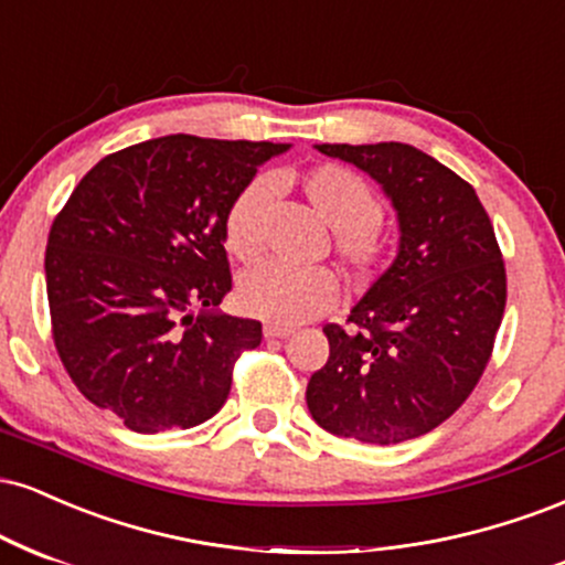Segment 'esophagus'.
<instances>
[{
  "label": "esophagus",
  "mask_w": 565,
  "mask_h": 565,
  "mask_svg": "<svg viewBox=\"0 0 565 565\" xmlns=\"http://www.w3.org/2000/svg\"><path fill=\"white\" fill-rule=\"evenodd\" d=\"M290 333H294V328H288V324H277V322L264 324V338H285Z\"/></svg>",
  "instance_id": "obj_1"
}]
</instances>
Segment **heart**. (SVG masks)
Returning <instances> with one entry per match:
<instances>
[{"instance_id": "1", "label": "heart", "mask_w": 565, "mask_h": 565, "mask_svg": "<svg viewBox=\"0 0 565 565\" xmlns=\"http://www.w3.org/2000/svg\"><path fill=\"white\" fill-rule=\"evenodd\" d=\"M296 188L317 216L333 230V250L351 275L370 277L386 264L388 241L381 230L383 205L360 174L335 163H320L296 177ZM267 184L254 179L237 192L224 216V245L235 258L250 262L262 250V214ZM237 301L248 315L277 324H296L338 301V280L330 269H290L258 264L237 285Z\"/></svg>"}]
</instances>
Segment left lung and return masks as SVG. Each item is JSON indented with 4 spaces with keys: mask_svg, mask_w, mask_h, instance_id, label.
Instances as JSON below:
<instances>
[{
    "mask_svg": "<svg viewBox=\"0 0 565 565\" xmlns=\"http://www.w3.org/2000/svg\"><path fill=\"white\" fill-rule=\"evenodd\" d=\"M391 198L399 254L351 309L324 324L330 356L309 377V413L330 434L399 444L468 399L505 315V262L466 179L413 145H317Z\"/></svg>",
    "mask_w": 565,
    "mask_h": 565,
    "instance_id": "left-lung-1",
    "label": "left lung"
}]
</instances>
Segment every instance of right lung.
I'll return each mask as SVG.
<instances>
[{
	"instance_id": "add662e5",
	"label": "right lung",
	"mask_w": 565,
	"mask_h": 565,
	"mask_svg": "<svg viewBox=\"0 0 565 565\" xmlns=\"http://www.w3.org/2000/svg\"><path fill=\"white\" fill-rule=\"evenodd\" d=\"M288 148L148 139L105 156L52 222L44 271L60 362L126 428L201 426L227 402L237 356L262 343V322L216 311L232 290L224 216Z\"/></svg>"
}]
</instances>
